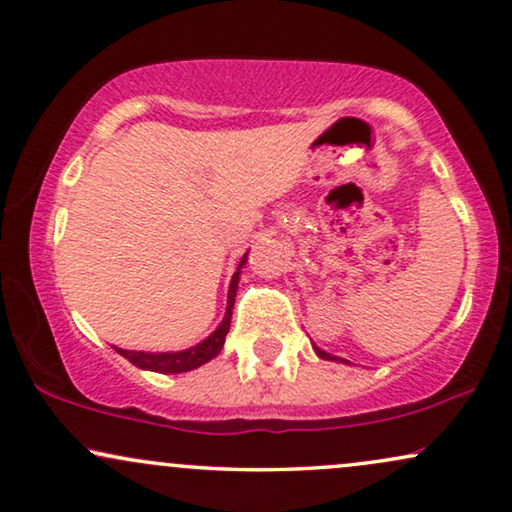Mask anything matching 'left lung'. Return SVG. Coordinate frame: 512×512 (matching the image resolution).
I'll return each mask as SVG.
<instances>
[{
	"instance_id": "8db88e82",
	"label": "left lung",
	"mask_w": 512,
	"mask_h": 512,
	"mask_svg": "<svg viewBox=\"0 0 512 512\" xmlns=\"http://www.w3.org/2000/svg\"><path fill=\"white\" fill-rule=\"evenodd\" d=\"M313 350L318 352V357H322V359H329V362H338V359H341V357H334V355H329V352H325V350H320L318 345H315V343H313ZM341 362H345V359H341ZM345 364H348V362H345Z\"/></svg>"
}]
</instances>
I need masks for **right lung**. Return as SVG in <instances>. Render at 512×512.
I'll return each instance as SVG.
<instances>
[{
	"mask_svg": "<svg viewBox=\"0 0 512 512\" xmlns=\"http://www.w3.org/2000/svg\"><path fill=\"white\" fill-rule=\"evenodd\" d=\"M248 253L243 255L239 262V269L232 276V283H229V294H227V311L225 318H222L220 327L213 331L211 336L204 338V341L194 345V348H187L181 352H141V350H122L115 348L118 355L129 359L134 366L146 371H157V373H185L197 369V366L211 362L213 357H218V352L225 345V336L229 331V322H232V308H234V297H236V287H239V276L243 264H246Z\"/></svg>",
	"mask_w": 512,
	"mask_h": 512,
	"instance_id": "add662e5",
	"label": "right lung"
}]
</instances>
